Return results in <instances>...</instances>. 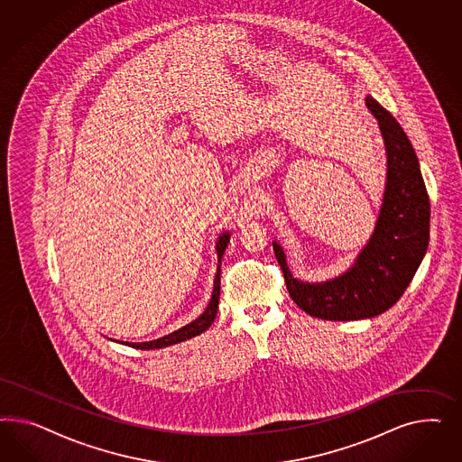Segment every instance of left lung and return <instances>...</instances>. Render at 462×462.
<instances>
[{
    "label": "left lung",
    "instance_id": "8db88e82",
    "mask_svg": "<svg viewBox=\"0 0 462 462\" xmlns=\"http://www.w3.org/2000/svg\"><path fill=\"white\" fill-rule=\"evenodd\" d=\"M365 106L376 116L384 140L386 184L374 232L352 266L332 280H298L280 242H273L294 303L322 320H363L390 310L405 293L429 247L430 201L419 157L392 113L373 97H365Z\"/></svg>",
    "mask_w": 462,
    "mask_h": 462
}]
</instances>
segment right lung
I'll list each match as a JSON object with an SVG mask.
<instances>
[{"mask_svg": "<svg viewBox=\"0 0 462 462\" xmlns=\"http://www.w3.org/2000/svg\"><path fill=\"white\" fill-rule=\"evenodd\" d=\"M228 242H230V232H224V234H220V237L217 238L215 249H217V257H218V267H217V274H215V281H213V293H211L208 307L196 320L184 325V327L178 328L176 332H172L169 336L161 337V338H155V340H149V342H120V344H125L128 347L140 350L162 349V347H169V346L184 342L188 338H193V337L203 334L205 330H208L211 323L215 320V317H217V311H218L220 273H222L220 266H222V257H224L225 249H226Z\"/></svg>", "mask_w": 462, "mask_h": 462, "instance_id": "add662e5", "label": "right lung"}]
</instances>
